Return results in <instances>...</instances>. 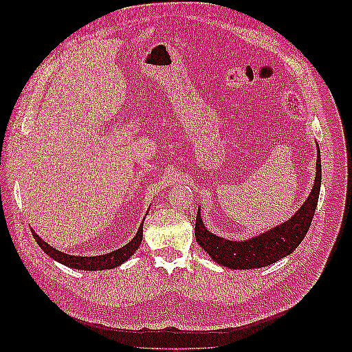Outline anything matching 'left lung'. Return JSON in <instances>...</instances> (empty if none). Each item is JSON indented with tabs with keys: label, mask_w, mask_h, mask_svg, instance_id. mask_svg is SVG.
Segmentation results:
<instances>
[{
	"label": "left lung",
	"mask_w": 352,
	"mask_h": 352,
	"mask_svg": "<svg viewBox=\"0 0 352 352\" xmlns=\"http://www.w3.org/2000/svg\"><path fill=\"white\" fill-rule=\"evenodd\" d=\"M322 184V162L320 150L317 145V163L316 179L310 195L304 204L298 208L295 214L280 225L265 230L260 235H255L245 241H230L211 233L201 219L198 208L195 221V238L199 247L204 250L212 261L228 269L248 270L260 269L270 265L295 251L298 245L305 238L310 229L314 211L317 207L318 195H320Z\"/></svg>",
	"instance_id": "1"
}]
</instances>
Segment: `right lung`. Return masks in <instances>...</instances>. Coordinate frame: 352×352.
<instances>
[{"instance_id":"1","label":"right lung","mask_w":352,"mask_h":352,"mask_svg":"<svg viewBox=\"0 0 352 352\" xmlns=\"http://www.w3.org/2000/svg\"><path fill=\"white\" fill-rule=\"evenodd\" d=\"M144 220H145V217H144ZM144 220L141 223L140 229H138L136 235L132 238L131 242H127L124 247L116 250V251H111V252H107V254H102V255H92V257H80V255H70L66 252H61L56 248H52L51 245H48L34 229H30V232L42 251H44L47 255H50L52 260L65 264L70 269L87 270V272L111 270V269H116L117 265L126 263L136 252V250L140 248V245L142 242V233H144V229H142Z\"/></svg>"}]
</instances>
